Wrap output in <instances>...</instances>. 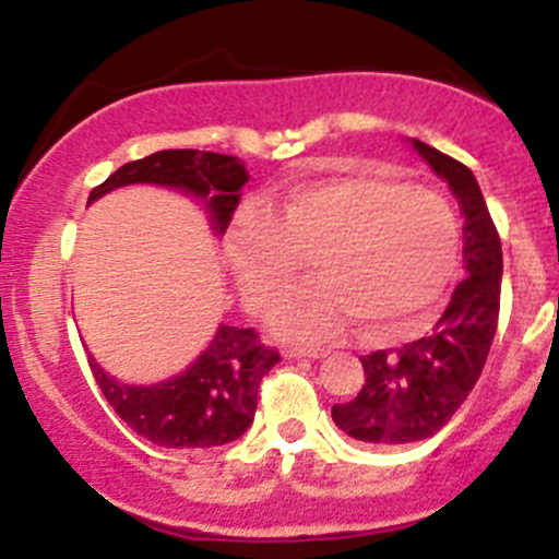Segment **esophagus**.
I'll list each match as a JSON object with an SVG mask.
<instances>
[{"label": "esophagus", "mask_w": 559, "mask_h": 559, "mask_svg": "<svg viewBox=\"0 0 559 559\" xmlns=\"http://www.w3.org/2000/svg\"><path fill=\"white\" fill-rule=\"evenodd\" d=\"M284 357L286 359H300V357L321 359V357H326V348H286Z\"/></svg>", "instance_id": "34e87169"}]
</instances>
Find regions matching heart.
<instances>
[{
  "mask_svg": "<svg viewBox=\"0 0 559 559\" xmlns=\"http://www.w3.org/2000/svg\"><path fill=\"white\" fill-rule=\"evenodd\" d=\"M227 259L253 313H267L311 259L319 281L273 316L289 341H324L348 319L362 337H389L438 306L460 259V227L436 191L352 170L297 180L275 213L243 207Z\"/></svg>",
  "mask_w": 559,
  "mask_h": 559,
  "instance_id": "obj_1",
  "label": "heart"
}]
</instances>
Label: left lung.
<instances>
[{
    "mask_svg": "<svg viewBox=\"0 0 559 559\" xmlns=\"http://www.w3.org/2000/svg\"><path fill=\"white\" fill-rule=\"evenodd\" d=\"M465 216V278L430 335L403 348L362 357L365 384L352 403L332 405V421L346 436L373 447H400L436 436L476 386L498 330L503 248L476 178L462 162L414 140Z\"/></svg>",
    "mask_w": 559,
    "mask_h": 559,
    "instance_id": "1",
    "label": "left lung"
}]
</instances>
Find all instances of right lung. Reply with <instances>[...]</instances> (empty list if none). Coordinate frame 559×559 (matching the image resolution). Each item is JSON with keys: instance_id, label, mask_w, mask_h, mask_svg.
I'll use <instances>...</instances> for the list:
<instances>
[{"instance_id": "1", "label": "right lung", "mask_w": 559, "mask_h": 559, "mask_svg": "<svg viewBox=\"0 0 559 559\" xmlns=\"http://www.w3.org/2000/svg\"><path fill=\"white\" fill-rule=\"evenodd\" d=\"M246 180V165L238 156L194 148L156 151L118 167L105 183L92 189L88 202L129 183L170 186L205 200L213 229L224 235ZM278 362L281 354L264 346L257 330L227 324L218 326L211 346L183 373L159 384H121L88 359L112 411L140 438L165 449H213L243 436L257 414L259 384Z\"/></svg>"}]
</instances>
